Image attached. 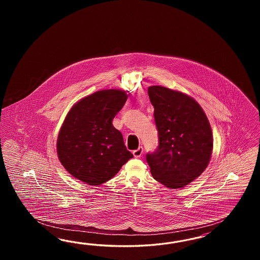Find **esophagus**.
<instances>
[{
    "instance_id": "1",
    "label": "esophagus",
    "mask_w": 260,
    "mask_h": 260,
    "mask_svg": "<svg viewBox=\"0 0 260 260\" xmlns=\"http://www.w3.org/2000/svg\"><path fill=\"white\" fill-rule=\"evenodd\" d=\"M133 153H134V157H140L142 154H143V148L142 147L141 148H138L137 150H134Z\"/></svg>"
}]
</instances>
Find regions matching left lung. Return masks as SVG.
<instances>
[{
	"mask_svg": "<svg viewBox=\"0 0 260 260\" xmlns=\"http://www.w3.org/2000/svg\"><path fill=\"white\" fill-rule=\"evenodd\" d=\"M148 93L159 137L157 149L146 157L150 173L168 188H183L209 165L212 127L204 110L189 95L161 86H151Z\"/></svg>",
	"mask_w": 260,
	"mask_h": 260,
	"instance_id": "1",
	"label": "left lung"
}]
</instances>
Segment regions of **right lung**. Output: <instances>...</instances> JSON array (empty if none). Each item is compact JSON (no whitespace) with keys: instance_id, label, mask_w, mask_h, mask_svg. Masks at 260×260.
Masks as SVG:
<instances>
[{"instance_id":"add662e5","label":"right lung","mask_w":260,"mask_h":260,"mask_svg":"<svg viewBox=\"0 0 260 260\" xmlns=\"http://www.w3.org/2000/svg\"><path fill=\"white\" fill-rule=\"evenodd\" d=\"M126 99L123 90L104 89L81 99L69 111L58 135L57 154L73 177L101 185L134 157L111 123Z\"/></svg>"}]
</instances>
